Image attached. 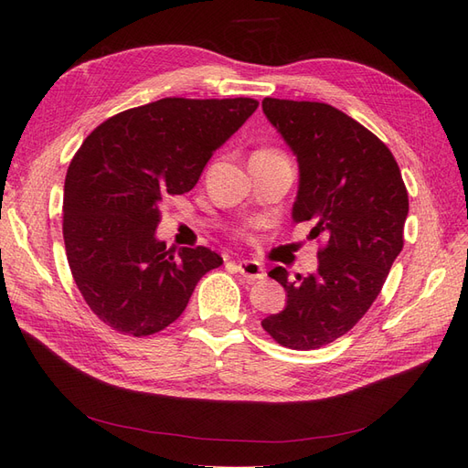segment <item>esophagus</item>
<instances>
[{"label":"esophagus","mask_w":468,"mask_h":468,"mask_svg":"<svg viewBox=\"0 0 468 468\" xmlns=\"http://www.w3.org/2000/svg\"><path fill=\"white\" fill-rule=\"evenodd\" d=\"M238 271L250 281H260L265 277L263 267L258 261H238Z\"/></svg>","instance_id":"34e87169"}]
</instances>
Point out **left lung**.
I'll list each match as a JSON object with an SVG mask.
<instances>
[{
  "instance_id": "left-lung-1",
  "label": "left lung",
  "mask_w": 468,
  "mask_h": 468,
  "mask_svg": "<svg viewBox=\"0 0 468 468\" xmlns=\"http://www.w3.org/2000/svg\"><path fill=\"white\" fill-rule=\"evenodd\" d=\"M267 121L299 162L292 220H313L320 238L316 273L269 277L287 291V306L263 318V330L291 349H318L347 334L371 308L404 246L408 193L385 143L339 109L265 97Z\"/></svg>"
}]
</instances>
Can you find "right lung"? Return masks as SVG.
Here are the masks:
<instances>
[{
	"label": "right lung",
	"mask_w": 468,
	"mask_h": 468,
	"mask_svg": "<svg viewBox=\"0 0 468 468\" xmlns=\"http://www.w3.org/2000/svg\"><path fill=\"white\" fill-rule=\"evenodd\" d=\"M256 99L165 97L107 119L83 140L64 183V244L93 314L134 337L167 328L199 279L220 267L208 248L155 238L169 195L199 181L210 155L258 109Z\"/></svg>",
	"instance_id": "add662e5"
}]
</instances>
